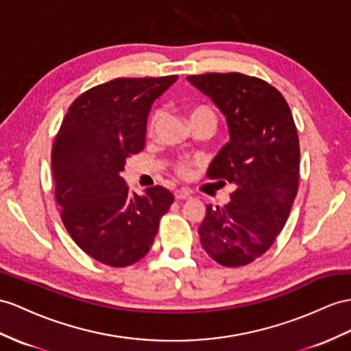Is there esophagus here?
I'll return each instance as SVG.
<instances>
[{
    "instance_id": "obj_1",
    "label": "esophagus",
    "mask_w": 351,
    "mask_h": 351,
    "mask_svg": "<svg viewBox=\"0 0 351 351\" xmlns=\"http://www.w3.org/2000/svg\"><path fill=\"white\" fill-rule=\"evenodd\" d=\"M173 194H175V199H176V200L191 199V193L188 191V190H176Z\"/></svg>"
}]
</instances>
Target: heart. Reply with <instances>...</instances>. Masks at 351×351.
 Here are the masks:
<instances>
[{"label": "heart", "mask_w": 351, "mask_h": 351, "mask_svg": "<svg viewBox=\"0 0 351 351\" xmlns=\"http://www.w3.org/2000/svg\"><path fill=\"white\" fill-rule=\"evenodd\" d=\"M160 117H161V112L157 111L154 115H152L151 119V124H149V129L152 130L157 125V123L160 121ZM195 119H210L213 120L215 123H217V117H215V112L210 110V108L208 106H200V108H195V110L191 112V120H195ZM178 172L179 173H186V165H179L178 166Z\"/></svg>", "instance_id": "b5f03b06"}]
</instances>
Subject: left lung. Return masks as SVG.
Returning a JSON list of instances; mask_svg holds the SVG:
<instances>
[{"instance_id":"1","label":"left lung","mask_w":351,"mask_h":351,"mask_svg":"<svg viewBox=\"0 0 351 351\" xmlns=\"http://www.w3.org/2000/svg\"><path fill=\"white\" fill-rule=\"evenodd\" d=\"M186 80L226 117L230 142L212 160L208 175L234 185L226 206H206L200 243L221 265H246L274 243L298 190L293 117L282 93L264 80L239 73Z\"/></svg>"}]
</instances>
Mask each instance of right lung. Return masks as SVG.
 Returning <instances> with one entry per match:
<instances>
[{"label": "right lung", "mask_w": 351, "mask_h": 351, "mask_svg": "<svg viewBox=\"0 0 351 351\" xmlns=\"http://www.w3.org/2000/svg\"><path fill=\"white\" fill-rule=\"evenodd\" d=\"M176 80H111L78 96L62 121L51 149L56 203L69 236L99 263L125 267L145 256L173 203L160 185L130 191L120 173L145 147L152 104Z\"/></svg>", "instance_id": "1"}]
</instances>
